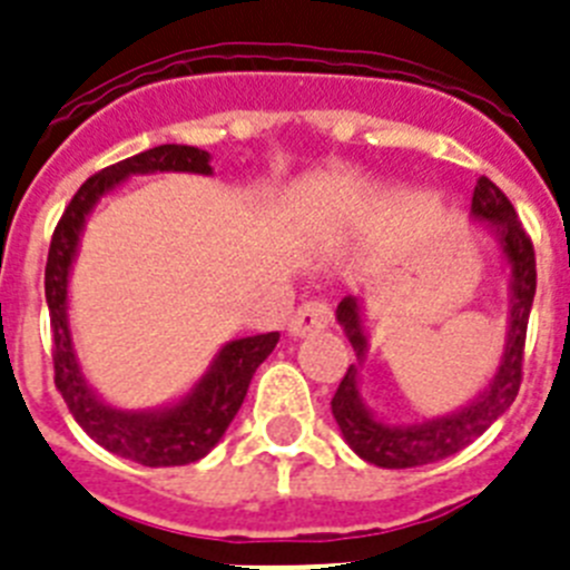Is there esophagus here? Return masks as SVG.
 Masks as SVG:
<instances>
[{
    "mask_svg": "<svg viewBox=\"0 0 570 570\" xmlns=\"http://www.w3.org/2000/svg\"><path fill=\"white\" fill-rule=\"evenodd\" d=\"M332 323V309L323 301H309V304L297 306L295 315L289 317V335L292 337H306L312 332L326 330Z\"/></svg>",
    "mask_w": 570,
    "mask_h": 570,
    "instance_id": "obj_1",
    "label": "esophagus"
}]
</instances>
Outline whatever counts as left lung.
I'll return each instance as SVG.
<instances>
[{
	"instance_id": "obj_1",
	"label": "left lung",
	"mask_w": 570,
	"mask_h": 570,
	"mask_svg": "<svg viewBox=\"0 0 570 570\" xmlns=\"http://www.w3.org/2000/svg\"><path fill=\"white\" fill-rule=\"evenodd\" d=\"M471 222L483 224L500 249L502 266L509 273V317H505V341L494 374L480 392L460 409L438 417H423L420 423H394L377 417L366 406L361 392V368L368 357V332L363 321V301L355 295L337 304V323L355 348L357 363L343 374L341 386L332 397V414L343 440L357 458L381 469H414V465L438 463L474 443L497 417L514 403L522 381V346H525L528 315L537 292V261L531 238L525 235L511 202L502 189L485 176L476 178L471 198Z\"/></svg>"
}]
</instances>
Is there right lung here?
I'll list each match as a JSON object with an SVG mask.
<instances>
[{"instance_id":"obj_1","label":"right lung","mask_w":570,"mask_h":570,"mask_svg":"<svg viewBox=\"0 0 570 570\" xmlns=\"http://www.w3.org/2000/svg\"><path fill=\"white\" fill-rule=\"evenodd\" d=\"M209 161L213 156L198 147L161 145L87 178L61 215L53 240H50L48 266H45V301H48L50 332H53L56 389L68 403L76 423L101 449L138 465H150V469L196 463L222 443L240 403L247 397L255 368L273 355L281 335L266 332V335L227 341L215 352L207 372L181 397L164 406H112L90 386L76 355L73 332H70V275H73L87 218L101 198L116 193L132 176H153V173L213 176Z\"/></svg>"}]
</instances>
